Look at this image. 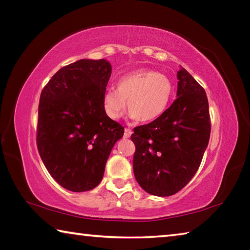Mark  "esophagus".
Segmentation results:
<instances>
[{
    "label": "esophagus",
    "instance_id": "34e87169",
    "mask_svg": "<svg viewBox=\"0 0 250 250\" xmlns=\"http://www.w3.org/2000/svg\"><path fill=\"white\" fill-rule=\"evenodd\" d=\"M131 134H132V131H131L130 129H128V128H125V138H130L131 137Z\"/></svg>",
    "mask_w": 250,
    "mask_h": 250
}]
</instances>
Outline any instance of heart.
I'll use <instances>...</instances> for the list:
<instances>
[{"label":"heart","instance_id":"heart-1","mask_svg":"<svg viewBox=\"0 0 250 250\" xmlns=\"http://www.w3.org/2000/svg\"><path fill=\"white\" fill-rule=\"evenodd\" d=\"M173 83L166 75L150 69H140L119 79L117 89L104 95V111L111 119H119L128 109L132 120L150 122L166 112L173 96Z\"/></svg>","mask_w":250,"mask_h":250}]
</instances>
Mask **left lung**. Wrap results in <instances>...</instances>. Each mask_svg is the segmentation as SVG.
Instances as JSON below:
<instances>
[{
	"mask_svg": "<svg viewBox=\"0 0 250 250\" xmlns=\"http://www.w3.org/2000/svg\"><path fill=\"white\" fill-rule=\"evenodd\" d=\"M177 98L150 124L134 128L133 172L146 192L170 196L200 167L210 135L206 92L183 67L177 71Z\"/></svg>",
	"mask_w": 250,
	"mask_h": 250,
	"instance_id": "obj_1",
	"label": "left lung"
}]
</instances>
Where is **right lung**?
Instances as JSON below:
<instances>
[{"mask_svg":"<svg viewBox=\"0 0 250 250\" xmlns=\"http://www.w3.org/2000/svg\"><path fill=\"white\" fill-rule=\"evenodd\" d=\"M111 65L80 59L59 69L43 88L37 149L49 174L71 192L95 188L125 128L107 116L104 99Z\"/></svg>","mask_w":250,"mask_h":250,"instance_id":"right-lung-1","label":"right lung"}]
</instances>
